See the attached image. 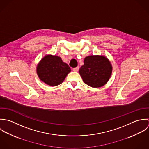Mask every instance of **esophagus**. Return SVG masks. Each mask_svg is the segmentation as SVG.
Listing matches in <instances>:
<instances>
[{"label": "esophagus", "instance_id": "1", "mask_svg": "<svg viewBox=\"0 0 149 149\" xmlns=\"http://www.w3.org/2000/svg\"><path fill=\"white\" fill-rule=\"evenodd\" d=\"M72 70H73V71H75V72H78V70H79V67H75V68H74Z\"/></svg>", "mask_w": 149, "mask_h": 149}]
</instances>
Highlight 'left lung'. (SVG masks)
<instances>
[{
  "label": "left lung",
  "instance_id": "8db88e82",
  "mask_svg": "<svg viewBox=\"0 0 149 149\" xmlns=\"http://www.w3.org/2000/svg\"><path fill=\"white\" fill-rule=\"evenodd\" d=\"M79 72L85 84L92 88H100L109 81L112 66L105 56L91 55L85 58Z\"/></svg>",
  "mask_w": 149,
  "mask_h": 149
}]
</instances>
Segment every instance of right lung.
<instances>
[{
    "label": "right lung",
    "instance_id": "1",
    "mask_svg": "<svg viewBox=\"0 0 149 149\" xmlns=\"http://www.w3.org/2000/svg\"><path fill=\"white\" fill-rule=\"evenodd\" d=\"M70 71L68 65L55 55L45 56L37 66V74L40 79L51 86L61 84Z\"/></svg>",
    "mask_w": 149,
    "mask_h": 149
}]
</instances>
